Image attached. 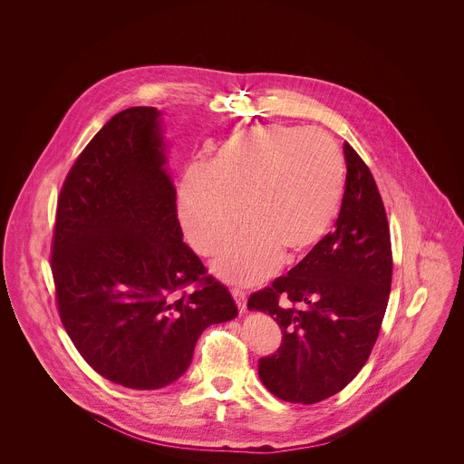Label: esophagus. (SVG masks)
<instances>
[{"label":"esophagus","mask_w":464,"mask_h":464,"mask_svg":"<svg viewBox=\"0 0 464 464\" xmlns=\"http://www.w3.org/2000/svg\"><path fill=\"white\" fill-rule=\"evenodd\" d=\"M231 295H233V299H235L238 309L245 311V309H246V295H245V292L240 290V288H231Z\"/></svg>","instance_id":"obj_1"}]
</instances>
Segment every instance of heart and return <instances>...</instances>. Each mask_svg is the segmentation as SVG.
Here are the masks:
<instances>
[{"label": "heart", "instance_id": "obj_1", "mask_svg": "<svg viewBox=\"0 0 464 464\" xmlns=\"http://www.w3.org/2000/svg\"><path fill=\"white\" fill-rule=\"evenodd\" d=\"M346 163L331 135L267 125L233 135L180 186L179 214L188 242L214 256V273L254 285L280 257L295 261L322 242L341 208Z\"/></svg>", "mask_w": 464, "mask_h": 464}]
</instances>
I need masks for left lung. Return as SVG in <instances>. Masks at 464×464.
<instances>
[{
	"label": "left lung",
	"mask_w": 464,
	"mask_h": 464,
	"mask_svg": "<svg viewBox=\"0 0 464 464\" xmlns=\"http://www.w3.org/2000/svg\"><path fill=\"white\" fill-rule=\"evenodd\" d=\"M346 186L335 229L246 306L269 313L282 344L259 358L267 392L292 403L339 393L362 371L388 306L393 256L384 203L371 169L344 142ZM282 295L288 306L282 307Z\"/></svg>",
	"instance_id": "obj_1"
}]
</instances>
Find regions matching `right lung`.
<instances>
[{
	"instance_id": "right-lung-1",
	"label": "right lung",
	"mask_w": 464,
	"mask_h": 464,
	"mask_svg": "<svg viewBox=\"0 0 464 464\" xmlns=\"http://www.w3.org/2000/svg\"><path fill=\"white\" fill-rule=\"evenodd\" d=\"M156 108L114 114L61 188L50 267L61 322L90 367L132 390L174 382L201 332L238 314L182 242Z\"/></svg>"
}]
</instances>
